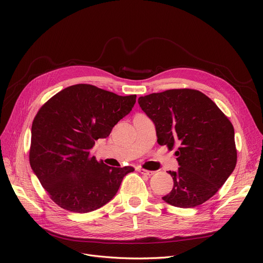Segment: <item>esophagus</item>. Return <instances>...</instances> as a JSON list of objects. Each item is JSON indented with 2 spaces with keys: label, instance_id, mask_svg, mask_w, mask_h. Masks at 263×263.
Segmentation results:
<instances>
[{
  "label": "esophagus",
  "instance_id": "obj_1",
  "mask_svg": "<svg viewBox=\"0 0 263 263\" xmlns=\"http://www.w3.org/2000/svg\"><path fill=\"white\" fill-rule=\"evenodd\" d=\"M137 171H139V172H140L141 174H143V175H146V176H151V175H154V174H155V172L147 171V170L142 168V167H139V168H137Z\"/></svg>",
  "mask_w": 263,
  "mask_h": 263
}]
</instances>
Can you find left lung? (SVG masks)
Instances as JSON below:
<instances>
[{"mask_svg": "<svg viewBox=\"0 0 263 263\" xmlns=\"http://www.w3.org/2000/svg\"><path fill=\"white\" fill-rule=\"evenodd\" d=\"M139 104L154 121L158 143L178 157L177 172L170 171L174 187L164 201L193 208L210 199L237 164L234 130L230 120L204 93L170 89L140 97Z\"/></svg>", "mask_w": 263, "mask_h": 263, "instance_id": "left-lung-1", "label": "left lung"}]
</instances>
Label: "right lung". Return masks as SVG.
<instances>
[{
	"mask_svg": "<svg viewBox=\"0 0 263 263\" xmlns=\"http://www.w3.org/2000/svg\"><path fill=\"white\" fill-rule=\"evenodd\" d=\"M136 95L118 96L89 84L69 86L38 110L32 124L30 164L50 198L61 208L87 213L112 199L131 166L110 167L90 156L128 115Z\"/></svg>",
	"mask_w": 263,
	"mask_h": 263,
	"instance_id": "add662e5",
	"label": "right lung"
}]
</instances>
